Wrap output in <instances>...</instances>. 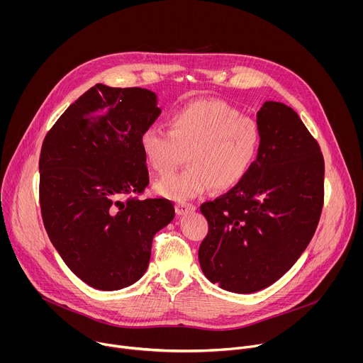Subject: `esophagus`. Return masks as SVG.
<instances>
[{"label": "esophagus", "mask_w": 363, "mask_h": 363, "mask_svg": "<svg viewBox=\"0 0 363 363\" xmlns=\"http://www.w3.org/2000/svg\"><path fill=\"white\" fill-rule=\"evenodd\" d=\"M196 210V206L194 203L189 202H177L175 205V211L178 216H185L188 213H192Z\"/></svg>", "instance_id": "esophagus-1"}]
</instances>
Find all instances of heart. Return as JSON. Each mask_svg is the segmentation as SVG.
<instances>
[{
	"label": "heart",
	"mask_w": 363,
	"mask_h": 363,
	"mask_svg": "<svg viewBox=\"0 0 363 363\" xmlns=\"http://www.w3.org/2000/svg\"><path fill=\"white\" fill-rule=\"evenodd\" d=\"M262 147L258 123L218 99H201L174 111L168 130L149 126L140 135L147 165L160 177L171 175L184 161L188 169L157 185L172 199H191L240 185Z\"/></svg>",
	"instance_id": "b5f03b06"
}]
</instances>
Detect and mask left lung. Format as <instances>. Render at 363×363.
<instances>
[{"label": "left lung", "mask_w": 363, "mask_h": 363, "mask_svg": "<svg viewBox=\"0 0 363 363\" xmlns=\"http://www.w3.org/2000/svg\"><path fill=\"white\" fill-rule=\"evenodd\" d=\"M262 147L245 179L201 205L208 234L198 251L210 281L254 293L277 281L312 240L325 201V160L318 140L284 103L257 113Z\"/></svg>", "instance_id": "obj_1"}]
</instances>
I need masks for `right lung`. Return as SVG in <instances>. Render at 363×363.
Returning a JSON list of instances; mask_svg holds the SVG:
<instances>
[{
  "label": "right lung",
  "mask_w": 363,
  "mask_h": 363,
  "mask_svg": "<svg viewBox=\"0 0 363 363\" xmlns=\"http://www.w3.org/2000/svg\"><path fill=\"white\" fill-rule=\"evenodd\" d=\"M157 94L96 84L57 119L40 153L44 228L67 267L99 290H119L147 269L152 240L175 216L149 185L140 135L160 116Z\"/></svg>",
  "instance_id": "1"
}]
</instances>
